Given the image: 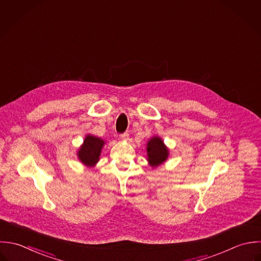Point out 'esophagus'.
<instances>
[{
  "label": "esophagus",
  "mask_w": 261,
  "mask_h": 261,
  "mask_svg": "<svg viewBox=\"0 0 261 261\" xmlns=\"http://www.w3.org/2000/svg\"><path fill=\"white\" fill-rule=\"evenodd\" d=\"M120 139L121 140H123V141H127L128 140V138H129V135H128V133H123V134H120Z\"/></svg>",
  "instance_id": "1"
}]
</instances>
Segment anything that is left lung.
Listing matches in <instances>:
<instances>
[{
  "mask_svg": "<svg viewBox=\"0 0 261 261\" xmlns=\"http://www.w3.org/2000/svg\"><path fill=\"white\" fill-rule=\"evenodd\" d=\"M148 160L153 167H156L163 163L168 157V150L164 146L163 141L160 138H153L149 141L147 146Z\"/></svg>",
  "mask_w": 261,
  "mask_h": 261,
  "instance_id": "8db88e82",
  "label": "left lung"
}]
</instances>
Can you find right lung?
<instances>
[{
	"mask_svg": "<svg viewBox=\"0 0 261 261\" xmlns=\"http://www.w3.org/2000/svg\"><path fill=\"white\" fill-rule=\"evenodd\" d=\"M103 145L104 142L101 139L87 136L84 141V145L78 153L80 160L88 166L95 165L99 159Z\"/></svg>",
	"mask_w": 261,
	"mask_h": 261,
	"instance_id": "add662e5",
	"label": "right lung"
}]
</instances>
